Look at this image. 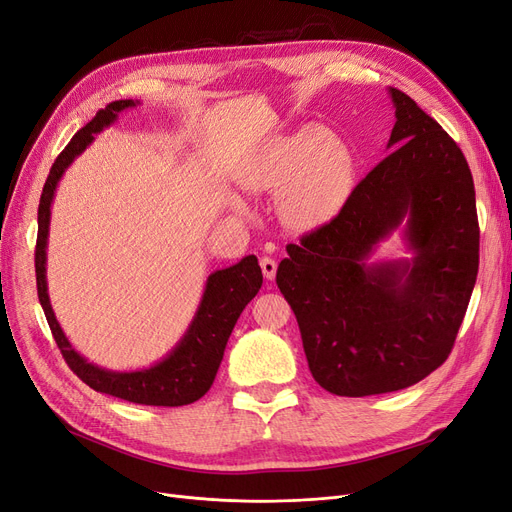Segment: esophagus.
<instances>
[{
    "label": "esophagus",
    "instance_id": "1",
    "mask_svg": "<svg viewBox=\"0 0 512 512\" xmlns=\"http://www.w3.org/2000/svg\"><path fill=\"white\" fill-rule=\"evenodd\" d=\"M261 272L266 276V280H274L276 276V261L272 257H261Z\"/></svg>",
    "mask_w": 512,
    "mask_h": 512
}]
</instances>
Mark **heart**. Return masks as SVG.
Segmentation results:
<instances>
[{
    "label": "heart",
    "mask_w": 512,
    "mask_h": 512,
    "mask_svg": "<svg viewBox=\"0 0 512 512\" xmlns=\"http://www.w3.org/2000/svg\"><path fill=\"white\" fill-rule=\"evenodd\" d=\"M251 189L282 194L280 213L295 230L329 221L344 204L352 183L348 147L318 128H301L276 139L246 177Z\"/></svg>",
    "instance_id": "heart-1"
}]
</instances>
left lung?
I'll return each mask as SVG.
<instances>
[{
	"mask_svg": "<svg viewBox=\"0 0 512 512\" xmlns=\"http://www.w3.org/2000/svg\"><path fill=\"white\" fill-rule=\"evenodd\" d=\"M396 147L329 223L289 244L276 285L295 312L314 380L337 396L403 390L439 369L479 272L475 183L462 149L390 88ZM403 220L411 260L367 264Z\"/></svg>",
	"mask_w": 512,
	"mask_h": 512,
	"instance_id": "8db88e82",
	"label": "left lung"
}]
</instances>
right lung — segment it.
Instances as JSON below:
<instances>
[{
  "label": "right lung",
  "mask_w": 512,
  "mask_h": 512,
  "mask_svg": "<svg viewBox=\"0 0 512 512\" xmlns=\"http://www.w3.org/2000/svg\"><path fill=\"white\" fill-rule=\"evenodd\" d=\"M132 99L113 101L105 109H99L84 128L75 132L69 145L54 160L50 175L44 183V192L37 208V244H35V280L37 297L44 308L54 342L59 346L69 369L80 377L92 390L105 392L118 399L154 405V407H181L189 405L208 392L213 386L217 369L221 365L227 339L232 335L236 320L240 318L246 304L257 295L263 282V274L255 255L240 259L236 266L217 270L206 280V289L198 312L189 325L181 342L173 348L164 361L141 371H107L88 363L84 356L73 350L65 337L61 325L50 306L46 287V242L50 227V204L54 189L59 185L65 168L78 158L82 151L94 141V135L111 122H116L122 109L135 107Z\"/></svg>",
  "instance_id": "right-lung-1"
}]
</instances>
